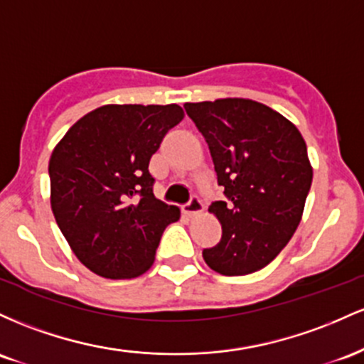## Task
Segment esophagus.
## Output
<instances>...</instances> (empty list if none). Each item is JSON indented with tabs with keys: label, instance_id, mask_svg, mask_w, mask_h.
Listing matches in <instances>:
<instances>
[{
	"label": "esophagus",
	"instance_id": "1",
	"mask_svg": "<svg viewBox=\"0 0 364 364\" xmlns=\"http://www.w3.org/2000/svg\"><path fill=\"white\" fill-rule=\"evenodd\" d=\"M182 210H183V213L189 215V216L199 215L203 211V201H201V199H199V196L193 194V196H191L189 201L183 204Z\"/></svg>",
	"mask_w": 364,
	"mask_h": 364
}]
</instances>
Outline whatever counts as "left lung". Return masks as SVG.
I'll list each match as a JSON object with an SVG mask.
<instances>
[{"mask_svg":"<svg viewBox=\"0 0 364 364\" xmlns=\"http://www.w3.org/2000/svg\"><path fill=\"white\" fill-rule=\"evenodd\" d=\"M210 148L225 201L210 211L222 239L203 249L211 270L227 277L267 267L301 222L313 181L296 125L268 106L240 97L183 105Z\"/></svg>","mask_w":364,"mask_h":364,"instance_id":"1","label":"left lung"}]
</instances>
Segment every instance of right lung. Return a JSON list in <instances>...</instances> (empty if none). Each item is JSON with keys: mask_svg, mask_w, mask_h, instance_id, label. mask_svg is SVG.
Instances as JSON below:
<instances>
[{"mask_svg": "<svg viewBox=\"0 0 364 364\" xmlns=\"http://www.w3.org/2000/svg\"><path fill=\"white\" fill-rule=\"evenodd\" d=\"M178 105H106L73 124L50 160L51 210L80 263L105 279L149 270L177 206L153 193L149 160Z\"/></svg>", "mask_w": 364, "mask_h": 364, "instance_id": "add662e5", "label": "right lung"}]
</instances>
